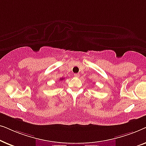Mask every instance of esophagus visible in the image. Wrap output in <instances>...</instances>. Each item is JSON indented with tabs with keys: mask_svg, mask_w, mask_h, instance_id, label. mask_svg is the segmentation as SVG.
Returning <instances> with one entry per match:
<instances>
[{
	"mask_svg": "<svg viewBox=\"0 0 146 146\" xmlns=\"http://www.w3.org/2000/svg\"><path fill=\"white\" fill-rule=\"evenodd\" d=\"M74 76H75L76 78H78V77L80 76V74H75Z\"/></svg>",
	"mask_w": 146,
	"mask_h": 146,
	"instance_id": "1",
	"label": "esophagus"
}]
</instances>
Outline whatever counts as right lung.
Returning a JSON list of instances; mask_svg holds the SVG:
<instances>
[{
	"mask_svg": "<svg viewBox=\"0 0 146 146\" xmlns=\"http://www.w3.org/2000/svg\"><path fill=\"white\" fill-rule=\"evenodd\" d=\"M64 78H60V80H63Z\"/></svg>",
	"mask_w": 146,
	"mask_h": 146,
	"instance_id": "1",
	"label": "right lung"
}]
</instances>
